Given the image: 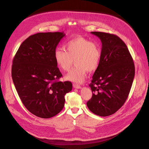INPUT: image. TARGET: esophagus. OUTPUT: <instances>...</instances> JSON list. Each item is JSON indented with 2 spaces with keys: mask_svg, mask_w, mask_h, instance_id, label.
<instances>
[{
  "mask_svg": "<svg viewBox=\"0 0 149 149\" xmlns=\"http://www.w3.org/2000/svg\"><path fill=\"white\" fill-rule=\"evenodd\" d=\"M73 86L74 88H76V89H80L81 88V86H79V84H73Z\"/></svg>",
  "mask_w": 149,
  "mask_h": 149,
  "instance_id": "1",
  "label": "esophagus"
}]
</instances>
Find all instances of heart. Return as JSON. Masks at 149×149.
Segmentation results:
<instances>
[{
	"label": "heart",
	"instance_id": "obj_1",
	"mask_svg": "<svg viewBox=\"0 0 149 149\" xmlns=\"http://www.w3.org/2000/svg\"><path fill=\"white\" fill-rule=\"evenodd\" d=\"M66 49H56L54 58L57 66L63 71H68L74 60L76 66L65 76L67 80L81 83L87 72L94 71L100 65L101 52L96 42L77 37L67 42Z\"/></svg>",
	"mask_w": 149,
	"mask_h": 149
}]
</instances>
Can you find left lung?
<instances>
[{"label":"left lung","mask_w":149,"mask_h":149,"mask_svg":"<svg viewBox=\"0 0 149 149\" xmlns=\"http://www.w3.org/2000/svg\"><path fill=\"white\" fill-rule=\"evenodd\" d=\"M91 33L100 38L102 49L100 65L89 85L93 95L87 106L93 113L105 117L114 114L127 99L135 66L127 46L119 37L100 31Z\"/></svg>","instance_id":"obj_1"}]
</instances>
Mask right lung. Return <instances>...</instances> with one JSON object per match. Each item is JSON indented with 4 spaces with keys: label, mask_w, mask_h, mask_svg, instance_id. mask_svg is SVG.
<instances>
[{
    "label": "right lung",
    "mask_w": 149,
    "mask_h": 149,
    "mask_svg": "<svg viewBox=\"0 0 149 149\" xmlns=\"http://www.w3.org/2000/svg\"><path fill=\"white\" fill-rule=\"evenodd\" d=\"M63 32L38 33L21 44L13 58L12 78L25 107L39 118L56 116L65 106V94L72 89L62 76L54 58Z\"/></svg>",
    "instance_id": "1"
}]
</instances>
